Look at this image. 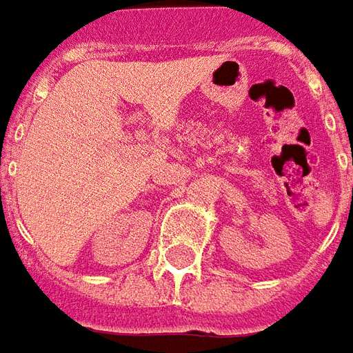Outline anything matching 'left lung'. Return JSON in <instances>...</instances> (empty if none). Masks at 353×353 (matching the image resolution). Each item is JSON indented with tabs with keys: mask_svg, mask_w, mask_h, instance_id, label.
Segmentation results:
<instances>
[{
	"mask_svg": "<svg viewBox=\"0 0 353 353\" xmlns=\"http://www.w3.org/2000/svg\"><path fill=\"white\" fill-rule=\"evenodd\" d=\"M352 164H353V159H352Z\"/></svg>",
	"mask_w": 353,
	"mask_h": 353,
	"instance_id": "8db88e82",
	"label": "left lung"
}]
</instances>
